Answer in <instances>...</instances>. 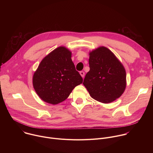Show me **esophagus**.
Returning a JSON list of instances; mask_svg holds the SVG:
<instances>
[{
  "label": "esophagus",
  "instance_id": "1",
  "mask_svg": "<svg viewBox=\"0 0 153 153\" xmlns=\"http://www.w3.org/2000/svg\"><path fill=\"white\" fill-rule=\"evenodd\" d=\"M80 76L83 78L84 77V76H85V73L83 72V71H80Z\"/></svg>",
  "mask_w": 153,
  "mask_h": 153
}]
</instances>
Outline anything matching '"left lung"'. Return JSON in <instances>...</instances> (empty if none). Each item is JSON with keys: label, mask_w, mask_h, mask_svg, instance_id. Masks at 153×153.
<instances>
[{"label": "left lung", "mask_w": 153, "mask_h": 153, "mask_svg": "<svg viewBox=\"0 0 153 153\" xmlns=\"http://www.w3.org/2000/svg\"><path fill=\"white\" fill-rule=\"evenodd\" d=\"M89 54L90 70L83 84L92 98L102 103H111L125 90V68L114 53L105 47H99Z\"/></svg>", "instance_id": "8db88e82"}]
</instances>
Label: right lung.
<instances>
[{
	"label": "right lung",
	"mask_w": 153,
	"mask_h": 153,
	"mask_svg": "<svg viewBox=\"0 0 153 153\" xmlns=\"http://www.w3.org/2000/svg\"><path fill=\"white\" fill-rule=\"evenodd\" d=\"M83 82L71 60V52L59 47L42 59L33 77L39 97L56 105L67 99L75 87Z\"/></svg>",
	"instance_id": "obj_1"
}]
</instances>
